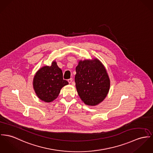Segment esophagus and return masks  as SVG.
Instances as JSON below:
<instances>
[{"label":"esophagus","instance_id":"obj_1","mask_svg":"<svg viewBox=\"0 0 153 153\" xmlns=\"http://www.w3.org/2000/svg\"><path fill=\"white\" fill-rule=\"evenodd\" d=\"M68 82H69V83H71L72 82V81H73V79L72 78H71V79H68Z\"/></svg>","mask_w":153,"mask_h":153}]
</instances>
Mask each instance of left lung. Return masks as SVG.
<instances>
[{"instance_id":"left-lung-1","label":"left lung","mask_w":153,"mask_h":153,"mask_svg":"<svg viewBox=\"0 0 153 153\" xmlns=\"http://www.w3.org/2000/svg\"><path fill=\"white\" fill-rule=\"evenodd\" d=\"M77 93L87 105L95 106L104 101L110 88V79L105 66L97 58L79 60L76 68Z\"/></svg>"}]
</instances>
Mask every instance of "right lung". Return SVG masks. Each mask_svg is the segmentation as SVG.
Returning a JSON list of instances; mask_svg holds the SVG:
<instances>
[{
  "instance_id": "obj_1",
  "label": "right lung",
  "mask_w": 153,
  "mask_h": 153,
  "mask_svg": "<svg viewBox=\"0 0 153 153\" xmlns=\"http://www.w3.org/2000/svg\"><path fill=\"white\" fill-rule=\"evenodd\" d=\"M69 82L63 79L62 71L53 61L51 65L40 68L33 79V87L37 97L42 101L51 102L59 95L60 90Z\"/></svg>"
}]
</instances>
